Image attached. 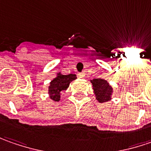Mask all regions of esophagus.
<instances>
[{
    "mask_svg": "<svg viewBox=\"0 0 151 151\" xmlns=\"http://www.w3.org/2000/svg\"><path fill=\"white\" fill-rule=\"evenodd\" d=\"M78 78H83L85 77V73H84V72L79 73L78 74Z\"/></svg>",
    "mask_w": 151,
    "mask_h": 151,
    "instance_id": "34e87169",
    "label": "esophagus"
}]
</instances>
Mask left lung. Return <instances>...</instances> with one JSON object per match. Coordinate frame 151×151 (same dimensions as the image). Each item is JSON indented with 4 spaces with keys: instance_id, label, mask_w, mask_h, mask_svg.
Returning <instances> with one entry per match:
<instances>
[{
    "instance_id": "left-lung-1",
    "label": "left lung",
    "mask_w": 151,
    "mask_h": 151,
    "mask_svg": "<svg viewBox=\"0 0 151 151\" xmlns=\"http://www.w3.org/2000/svg\"><path fill=\"white\" fill-rule=\"evenodd\" d=\"M91 83L98 101L99 103H104L111 99L113 88L106 80L102 78H94L91 80Z\"/></svg>"
}]
</instances>
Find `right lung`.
<instances>
[{"label": "right lung", "mask_w": 151, "mask_h": 151, "mask_svg": "<svg viewBox=\"0 0 151 151\" xmlns=\"http://www.w3.org/2000/svg\"><path fill=\"white\" fill-rule=\"evenodd\" d=\"M77 78L75 74H68L63 75L61 73H58V76L54 79L51 81L50 86L48 88V93L50 98L54 101H59L60 93L62 91L66 90L72 81L75 80Z\"/></svg>", "instance_id": "obj_1"}]
</instances>
